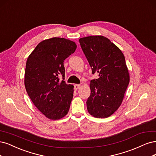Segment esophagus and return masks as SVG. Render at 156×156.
<instances>
[{
    "label": "esophagus",
    "instance_id": "esophagus-1",
    "mask_svg": "<svg viewBox=\"0 0 156 156\" xmlns=\"http://www.w3.org/2000/svg\"><path fill=\"white\" fill-rule=\"evenodd\" d=\"M80 86H81V85H80V84H75L74 85V89L76 91V90H78L80 88Z\"/></svg>",
    "mask_w": 156,
    "mask_h": 156
}]
</instances>
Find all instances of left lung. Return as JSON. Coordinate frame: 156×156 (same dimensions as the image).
I'll use <instances>...</instances> for the list:
<instances>
[{"label":"left lung","mask_w":156,"mask_h":156,"mask_svg":"<svg viewBox=\"0 0 156 156\" xmlns=\"http://www.w3.org/2000/svg\"><path fill=\"white\" fill-rule=\"evenodd\" d=\"M79 42L92 69L99 78L90 82L87 104L89 114L107 118L121 105L129 82L125 58L120 48L102 36L80 38Z\"/></svg>","instance_id":"left-lung-1"}]
</instances>
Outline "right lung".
Segmentation results:
<instances>
[{
  "instance_id": "obj_1",
  "label": "right lung",
  "mask_w": 156,
  "mask_h": 156,
  "mask_svg": "<svg viewBox=\"0 0 156 156\" xmlns=\"http://www.w3.org/2000/svg\"><path fill=\"white\" fill-rule=\"evenodd\" d=\"M76 47L71 40L52 37L40 42L27 59L25 88L35 106L49 119H60L69 112L74 86L59 81V76L64 79L63 62Z\"/></svg>"
}]
</instances>
